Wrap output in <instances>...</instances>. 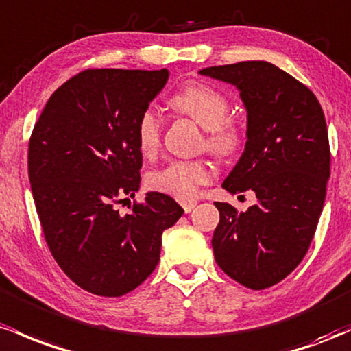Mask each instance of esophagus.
<instances>
[{"instance_id": "34e87169", "label": "esophagus", "mask_w": 351, "mask_h": 351, "mask_svg": "<svg viewBox=\"0 0 351 351\" xmlns=\"http://www.w3.org/2000/svg\"><path fill=\"white\" fill-rule=\"evenodd\" d=\"M195 206H197L195 202H184V204H182V208H184V212H186V214H189V212L194 210Z\"/></svg>"}]
</instances>
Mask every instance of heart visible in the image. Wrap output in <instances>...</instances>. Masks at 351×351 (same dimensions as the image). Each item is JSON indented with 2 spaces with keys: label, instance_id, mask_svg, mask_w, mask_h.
Here are the masks:
<instances>
[{
  "label": "heart",
  "instance_id": "obj_1",
  "mask_svg": "<svg viewBox=\"0 0 351 351\" xmlns=\"http://www.w3.org/2000/svg\"><path fill=\"white\" fill-rule=\"evenodd\" d=\"M172 108L194 119L206 131L204 145L215 157L237 154L243 144L242 129L230 116V102L222 93L206 84H189L172 96ZM136 144L144 157H154L160 145V119L152 108L141 114L136 124ZM210 180L207 160H171L152 171L147 184L154 191L179 200H191L200 186Z\"/></svg>",
  "mask_w": 351,
  "mask_h": 351
}]
</instances>
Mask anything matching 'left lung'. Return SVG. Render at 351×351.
I'll list each match as a JSON object with an SVG mask.
<instances>
[{
	"label": "left lung",
	"instance_id": "8db88e82",
	"mask_svg": "<svg viewBox=\"0 0 351 351\" xmlns=\"http://www.w3.org/2000/svg\"><path fill=\"white\" fill-rule=\"evenodd\" d=\"M200 74L240 90L247 144L222 187L257 195L247 212L215 202V262L247 289H269L305 257L324 208L330 177L324 111L312 90L270 62L212 66Z\"/></svg>",
	"mask_w": 351,
	"mask_h": 351
}]
</instances>
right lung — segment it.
Instances as JSON below:
<instances>
[{
    "instance_id": "add662e5",
    "label": "right lung",
    "mask_w": 351,
    "mask_h": 351,
    "mask_svg": "<svg viewBox=\"0 0 351 351\" xmlns=\"http://www.w3.org/2000/svg\"><path fill=\"white\" fill-rule=\"evenodd\" d=\"M169 71L86 69L54 90L27 149V174L43 234L61 270L86 292L121 297L159 263L162 232L184 208L149 192L136 195L143 154L136 124Z\"/></svg>"
}]
</instances>
